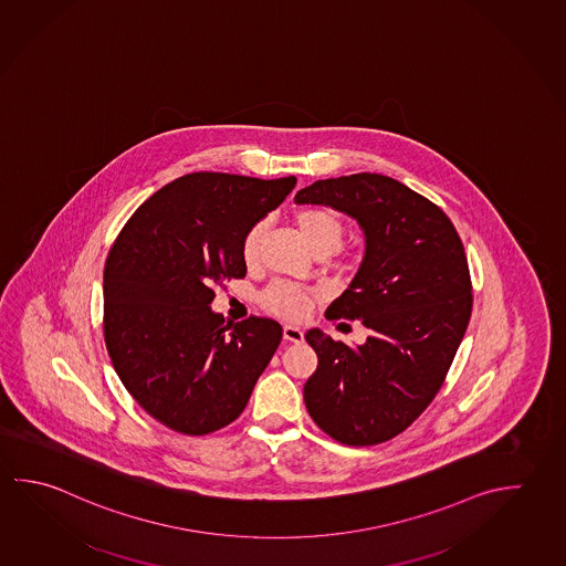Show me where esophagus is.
I'll use <instances>...</instances> for the list:
<instances>
[{"label":"esophagus","mask_w":566,"mask_h":566,"mask_svg":"<svg viewBox=\"0 0 566 566\" xmlns=\"http://www.w3.org/2000/svg\"><path fill=\"white\" fill-rule=\"evenodd\" d=\"M284 339H286V342L300 344V342L304 339V332H302L297 326H290V324H286V326H284Z\"/></svg>","instance_id":"1"}]
</instances>
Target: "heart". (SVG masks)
Returning a JSON list of instances; mask_svg holds the SVG:
<instances>
[{
  "instance_id": "b5f03b06",
  "label": "heart",
  "mask_w": 566,
  "mask_h": 566,
  "mask_svg": "<svg viewBox=\"0 0 566 566\" xmlns=\"http://www.w3.org/2000/svg\"><path fill=\"white\" fill-rule=\"evenodd\" d=\"M294 220H296L300 237L312 254L329 256L332 252H336L342 247L346 227H344V220L339 219V214L334 210L304 209L297 212ZM264 229H266L264 222H256L242 240V259L247 264H252L259 256L260 240H262ZM314 297L316 294L312 290L276 282L262 294V304L279 316L300 319L310 312V307L314 304Z\"/></svg>"
}]
</instances>
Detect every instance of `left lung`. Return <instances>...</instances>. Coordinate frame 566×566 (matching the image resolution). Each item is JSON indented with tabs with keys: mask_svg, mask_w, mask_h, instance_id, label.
I'll list each match as a JSON object with an SVG mask.
<instances>
[{
	"mask_svg": "<svg viewBox=\"0 0 566 566\" xmlns=\"http://www.w3.org/2000/svg\"><path fill=\"white\" fill-rule=\"evenodd\" d=\"M296 205L344 212L364 232L356 276L326 310L369 329L349 347L312 327L307 413L344 446H376L416 421L446 379L471 317L463 242L446 212L399 180L359 172L316 180Z\"/></svg>",
	"mask_w": 566,
	"mask_h": 566,
	"instance_id": "8db88e82",
	"label": "left lung"
}]
</instances>
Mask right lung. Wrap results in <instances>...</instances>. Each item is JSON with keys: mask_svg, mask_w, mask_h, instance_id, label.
<instances>
[{"mask_svg": "<svg viewBox=\"0 0 566 566\" xmlns=\"http://www.w3.org/2000/svg\"><path fill=\"white\" fill-rule=\"evenodd\" d=\"M296 177L192 172L143 202L115 240L103 276L105 344L123 386L149 416L187 433L229 426L274 356L270 317L224 322L210 304L244 279L242 240L279 209Z\"/></svg>", "mask_w": 566, "mask_h": 566, "instance_id": "obj_1", "label": "right lung"}]
</instances>
